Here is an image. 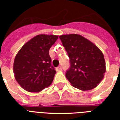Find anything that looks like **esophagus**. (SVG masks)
Returning a JSON list of instances; mask_svg holds the SVG:
<instances>
[{
    "label": "esophagus",
    "mask_w": 120,
    "mask_h": 120,
    "mask_svg": "<svg viewBox=\"0 0 120 120\" xmlns=\"http://www.w3.org/2000/svg\"><path fill=\"white\" fill-rule=\"evenodd\" d=\"M62 70V67L61 66H58V67L56 68V71H60Z\"/></svg>",
    "instance_id": "1"
}]
</instances>
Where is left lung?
Wrapping results in <instances>:
<instances>
[{
    "mask_svg": "<svg viewBox=\"0 0 120 120\" xmlns=\"http://www.w3.org/2000/svg\"><path fill=\"white\" fill-rule=\"evenodd\" d=\"M70 60L67 79L73 87L90 90L101 82L106 71L104 55L100 49L87 38L79 34L59 37Z\"/></svg>",
    "mask_w": 120,
    "mask_h": 120,
    "instance_id": "obj_1",
    "label": "left lung"
}]
</instances>
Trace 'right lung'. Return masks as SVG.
Returning a JSON list of instances; mask_svg holds the SVG:
<instances>
[{
  "mask_svg": "<svg viewBox=\"0 0 120 120\" xmlns=\"http://www.w3.org/2000/svg\"><path fill=\"white\" fill-rule=\"evenodd\" d=\"M58 38L55 35H38L18 52L14 59V73L23 89L37 93L52 84L56 71L51 65L49 50Z\"/></svg>",
  "mask_w": 120,
  "mask_h": 120,
  "instance_id": "right-lung-1",
  "label": "right lung"
}]
</instances>
